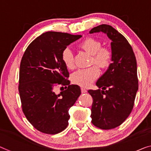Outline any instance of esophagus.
<instances>
[{
  "mask_svg": "<svg viewBox=\"0 0 151 151\" xmlns=\"http://www.w3.org/2000/svg\"><path fill=\"white\" fill-rule=\"evenodd\" d=\"M81 93H86V92H87V90L85 89V88H83V87H81Z\"/></svg>",
  "mask_w": 151,
  "mask_h": 151,
  "instance_id": "obj_1",
  "label": "esophagus"
}]
</instances>
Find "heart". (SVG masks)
Here are the masks:
<instances>
[{"label":"heart","mask_w":151,"mask_h":151,"mask_svg":"<svg viewBox=\"0 0 151 151\" xmlns=\"http://www.w3.org/2000/svg\"><path fill=\"white\" fill-rule=\"evenodd\" d=\"M79 47L91 55L90 64H96L100 68H107L111 65L112 60V53L107 47H101L102 44L98 40L91 37H87L80 42ZM63 63L67 68H74V56L70 47L63 49L61 53ZM100 69L98 66H92L89 68L80 69L72 75V81L74 84L86 87L97 78L100 75Z\"/></svg>","instance_id":"heart-1"}]
</instances>
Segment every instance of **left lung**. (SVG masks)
<instances>
[{"label":"left lung","instance_id":"1","mask_svg":"<svg viewBox=\"0 0 151 151\" xmlns=\"http://www.w3.org/2000/svg\"><path fill=\"white\" fill-rule=\"evenodd\" d=\"M102 32L112 40V63L96 85L101 89L88 91L93 98L91 122L100 129H111L125 121L133 109L138 89L137 63L127 40L117 30L102 24L89 31Z\"/></svg>","mask_w":151,"mask_h":151}]
</instances>
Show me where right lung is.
I'll list each match as a JSON object with an SVG mask.
<instances>
[{
  "label": "right lung",
  "instance_id": "add662e5",
  "mask_svg": "<svg viewBox=\"0 0 151 151\" xmlns=\"http://www.w3.org/2000/svg\"><path fill=\"white\" fill-rule=\"evenodd\" d=\"M81 37L47 32L29 45L22 58L18 89L22 111L33 127L42 133L56 134L66 129L69 109L81 95L80 87L70 85L67 79L69 73L61 53ZM58 85L65 86L66 90L56 94L54 90Z\"/></svg>",
  "mask_w": 151,
  "mask_h": 151
}]
</instances>
